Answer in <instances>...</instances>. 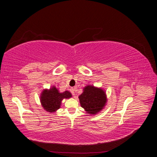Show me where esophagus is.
I'll return each instance as SVG.
<instances>
[{"mask_svg": "<svg viewBox=\"0 0 157 157\" xmlns=\"http://www.w3.org/2000/svg\"><path fill=\"white\" fill-rule=\"evenodd\" d=\"M75 91H76V90L74 88L71 89V93H72V94L73 95V96H75Z\"/></svg>", "mask_w": 157, "mask_h": 157, "instance_id": "1", "label": "esophagus"}]
</instances>
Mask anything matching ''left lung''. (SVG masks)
<instances>
[{
    "instance_id": "8db88e82",
    "label": "left lung",
    "mask_w": 157,
    "mask_h": 157,
    "mask_svg": "<svg viewBox=\"0 0 157 157\" xmlns=\"http://www.w3.org/2000/svg\"><path fill=\"white\" fill-rule=\"evenodd\" d=\"M78 99L80 105L90 115H96L101 112L107 102L105 90L90 84L84 87Z\"/></svg>"
}]
</instances>
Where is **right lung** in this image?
<instances>
[{
    "label": "right lung",
    "instance_id": "obj_1",
    "mask_svg": "<svg viewBox=\"0 0 157 157\" xmlns=\"http://www.w3.org/2000/svg\"><path fill=\"white\" fill-rule=\"evenodd\" d=\"M71 97L72 94L68 90L60 92L58 88L52 86L49 89L42 90L40 96V101L45 111L54 113L60 108L63 99H69Z\"/></svg>",
    "mask_w": 157,
    "mask_h": 157
}]
</instances>
